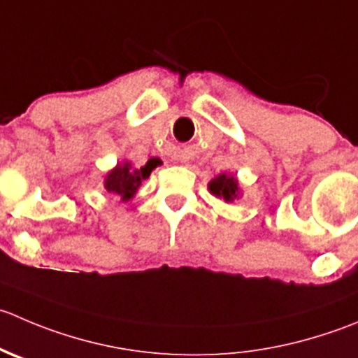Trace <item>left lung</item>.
I'll list each match as a JSON object with an SVG mask.
<instances>
[{
	"mask_svg": "<svg viewBox=\"0 0 358 358\" xmlns=\"http://www.w3.org/2000/svg\"><path fill=\"white\" fill-rule=\"evenodd\" d=\"M210 192L225 201H234L238 197V182L234 176L220 175L210 182Z\"/></svg>",
	"mask_w": 358,
	"mask_h": 358,
	"instance_id": "obj_1",
	"label": "left lung"
}]
</instances>
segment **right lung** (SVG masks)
<instances>
[{"instance_id": "add662e5", "label": "right lung", "mask_w": 358, "mask_h": 358, "mask_svg": "<svg viewBox=\"0 0 358 358\" xmlns=\"http://www.w3.org/2000/svg\"><path fill=\"white\" fill-rule=\"evenodd\" d=\"M159 164L157 159H150L143 168L133 169L129 162L119 164L105 180V189L112 194H119L122 201H129L136 194L141 180L148 178L152 169Z\"/></svg>"}]
</instances>
